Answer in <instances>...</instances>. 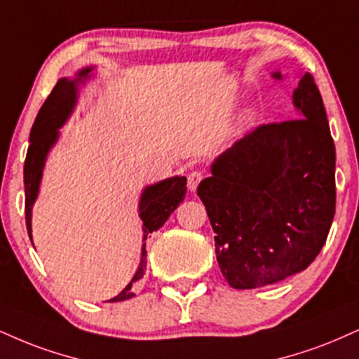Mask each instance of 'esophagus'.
<instances>
[{
  "label": "esophagus",
  "instance_id": "esophagus-1",
  "mask_svg": "<svg viewBox=\"0 0 359 359\" xmlns=\"http://www.w3.org/2000/svg\"><path fill=\"white\" fill-rule=\"evenodd\" d=\"M204 179V175H202V172H198V170H194V172H191V174H189V177H187V185H189V191L191 192H196L197 191V187H198V184H201V180Z\"/></svg>",
  "mask_w": 359,
  "mask_h": 359
}]
</instances>
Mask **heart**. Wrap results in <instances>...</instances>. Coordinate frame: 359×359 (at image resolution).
<instances>
[{
	"mask_svg": "<svg viewBox=\"0 0 359 359\" xmlns=\"http://www.w3.org/2000/svg\"><path fill=\"white\" fill-rule=\"evenodd\" d=\"M254 120H256V111H254L252 109L245 110L243 116H241V125H243V127H248V125L254 123Z\"/></svg>",
	"mask_w": 359,
	"mask_h": 359,
	"instance_id": "b5f03b06",
	"label": "heart"
}]
</instances>
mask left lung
Wrapping results in <instances>:
<instances>
[{
  "label": "left lung",
  "mask_w": 359,
  "mask_h": 359,
  "mask_svg": "<svg viewBox=\"0 0 359 359\" xmlns=\"http://www.w3.org/2000/svg\"><path fill=\"white\" fill-rule=\"evenodd\" d=\"M292 103L296 120L248 133L198 184L219 267L234 289L269 286L304 271L334 217V142L309 73L301 76Z\"/></svg>",
  "instance_id": "left-lung-1"
}]
</instances>
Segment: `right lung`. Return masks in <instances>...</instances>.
I'll return each instance as SVG.
<instances>
[{
    "label": "right lung",
    "instance_id": "1",
    "mask_svg": "<svg viewBox=\"0 0 359 359\" xmlns=\"http://www.w3.org/2000/svg\"><path fill=\"white\" fill-rule=\"evenodd\" d=\"M93 67H86L75 75V79H60L55 85L53 92L43 103L38 111L36 120H34L32 132H29V147L27 152V161H25V215H27V229L28 236L32 239V210L36 201L38 192H40V184L43 177V168H45L46 157H48L51 147L56 144L60 137V128L67 122L68 116L75 109L76 100H79V85L90 79ZM185 192H187V179L185 177L175 175L170 179L161 180V182L147 185L142 191L140 202H138V217L144 221L142 231H144V244H142L140 264H138L135 274L130 283L118 296L111 297L110 303L116 301L130 299L133 294L132 286L144 278L147 269V249L145 241L147 236L158 231L174 210L184 201Z\"/></svg>",
    "mask_w": 359,
    "mask_h": 359
}]
</instances>
